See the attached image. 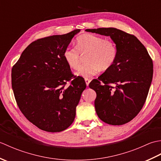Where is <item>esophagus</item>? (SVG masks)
<instances>
[{"instance_id": "esophagus-1", "label": "esophagus", "mask_w": 161, "mask_h": 161, "mask_svg": "<svg viewBox=\"0 0 161 161\" xmlns=\"http://www.w3.org/2000/svg\"><path fill=\"white\" fill-rule=\"evenodd\" d=\"M85 81H86V86H88V85H89V83H90V81H91V80H89V79H88V78H86L85 79Z\"/></svg>"}]
</instances>
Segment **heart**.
Masks as SVG:
<instances>
[{
	"mask_svg": "<svg viewBox=\"0 0 161 161\" xmlns=\"http://www.w3.org/2000/svg\"><path fill=\"white\" fill-rule=\"evenodd\" d=\"M87 53L86 64L81 65L75 72L85 78L96 75L99 70L106 71L113 66L118 57L115 44L93 34H83L76 39V47H68L63 53L64 59L71 68H77L80 62V54Z\"/></svg>",
	"mask_w": 161,
	"mask_h": 161,
	"instance_id": "1",
	"label": "heart"
}]
</instances>
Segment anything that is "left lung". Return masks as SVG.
Here are the masks:
<instances>
[{
    "label": "left lung",
    "mask_w": 161,
    "mask_h": 161,
    "mask_svg": "<svg viewBox=\"0 0 161 161\" xmlns=\"http://www.w3.org/2000/svg\"><path fill=\"white\" fill-rule=\"evenodd\" d=\"M85 31L111 37L118 49L113 66L89 84L96 92L95 108L101 120L111 125L130 122L146 101L153 77V61L143 44L114 28Z\"/></svg>",
    "instance_id": "left-lung-1"
}]
</instances>
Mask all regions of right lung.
<instances>
[{
  "instance_id": "obj_1",
  "label": "right lung",
  "mask_w": 161,
  "mask_h": 161,
  "mask_svg": "<svg viewBox=\"0 0 161 161\" xmlns=\"http://www.w3.org/2000/svg\"><path fill=\"white\" fill-rule=\"evenodd\" d=\"M80 32L77 29L35 41L12 67V86L17 105L30 122L43 131L59 132L70 126L86 87L83 77L71 73L63 57Z\"/></svg>"
}]
</instances>
